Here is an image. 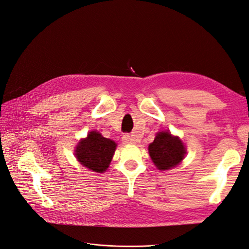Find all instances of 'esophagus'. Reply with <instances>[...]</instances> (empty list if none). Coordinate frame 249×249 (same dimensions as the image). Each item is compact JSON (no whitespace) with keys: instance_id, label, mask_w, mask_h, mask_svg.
<instances>
[{"instance_id":"esophagus-1","label":"esophagus","mask_w":249,"mask_h":249,"mask_svg":"<svg viewBox=\"0 0 249 249\" xmlns=\"http://www.w3.org/2000/svg\"><path fill=\"white\" fill-rule=\"evenodd\" d=\"M123 142L124 143V144H132V143L137 142V139L130 136V135H124V136H123Z\"/></svg>"}]
</instances>
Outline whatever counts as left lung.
I'll use <instances>...</instances> for the list:
<instances>
[{
  "mask_svg": "<svg viewBox=\"0 0 249 249\" xmlns=\"http://www.w3.org/2000/svg\"><path fill=\"white\" fill-rule=\"evenodd\" d=\"M149 156L160 170H167L184 159L186 149L178 137H173L168 132H160L153 143L148 146Z\"/></svg>",
  "mask_w": 249,
  "mask_h": 249,
  "instance_id": "obj_1",
  "label": "left lung"
}]
</instances>
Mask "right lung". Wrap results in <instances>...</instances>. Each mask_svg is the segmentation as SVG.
I'll use <instances>...</instances> for the list:
<instances>
[{
    "label": "right lung",
    "instance_id": "add662e5",
    "mask_svg": "<svg viewBox=\"0 0 249 249\" xmlns=\"http://www.w3.org/2000/svg\"><path fill=\"white\" fill-rule=\"evenodd\" d=\"M115 148L114 141L103 137L99 132L92 131L86 139L80 141L76 149V157L83 166L96 172H104L109 167Z\"/></svg>",
    "mask_w": 249,
    "mask_h": 249
}]
</instances>
